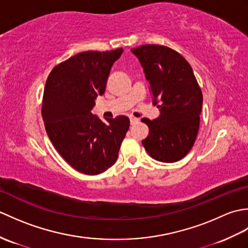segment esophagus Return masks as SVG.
Here are the masks:
<instances>
[{"label":"esophagus","mask_w":248,"mask_h":248,"mask_svg":"<svg viewBox=\"0 0 248 248\" xmlns=\"http://www.w3.org/2000/svg\"><path fill=\"white\" fill-rule=\"evenodd\" d=\"M138 121H139L138 118L132 117V116H131V117H130V124H134L135 123H138Z\"/></svg>","instance_id":"34e87169"}]
</instances>
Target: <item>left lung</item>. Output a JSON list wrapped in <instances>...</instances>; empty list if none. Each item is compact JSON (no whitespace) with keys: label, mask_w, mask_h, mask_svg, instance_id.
I'll return each instance as SVG.
<instances>
[{"label":"left lung","mask_w":248,"mask_h":248,"mask_svg":"<svg viewBox=\"0 0 248 248\" xmlns=\"http://www.w3.org/2000/svg\"><path fill=\"white\" fill-rule=\"evenodd\" d=\"M160 109L154 120L143 118L149 134L141 144L156 161L173 163L186 156L196 140L202 93L191 65L168 46L145 45L132 49Z\"/></svg>","instance_id":"left-lung-1"}]
</instances>
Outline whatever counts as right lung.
Returning <instances> with one entry per match:
<instances>
[{"label": "right lung", "instance_id": "right-lung-1", "mask_svg": "<svg viewBox=\"0 0 248 248\" xmlns=\"http://www.w3.org/2000/svg\"><path fill=\"white\" fill-rule=\"evenodd\" d=\"M124 49L86 51L53 68L46 83L43 119L57 152L78 171L98 175L117 160L130 127L125 116L102 121L92 114Z\"/></svg>", "mask_w": 248, "mask_h": 248}]
</instances>
